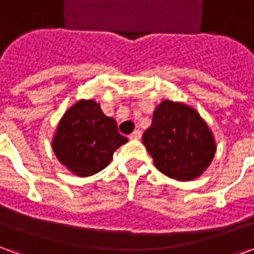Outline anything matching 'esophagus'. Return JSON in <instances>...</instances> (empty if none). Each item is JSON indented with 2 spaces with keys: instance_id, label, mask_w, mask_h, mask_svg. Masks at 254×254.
Masks as SVG:
<instances>
[{
  "instance_id": "esophagus-1",
  "label": "esophagus",
  "mask_w": 254,
  "mask_h": 254,
  "mask_svg": "<svg viewBox=\"0 0 254 254\" xmlns=\"http://www.w3.org/2000/svg\"><path fill=\"white\" fill-rule=\"evenodd\" d=\"M140 137H141V133H140V130H134L132 134H129V138H130V140H138Z\"/></svg>"
}]
</instances>
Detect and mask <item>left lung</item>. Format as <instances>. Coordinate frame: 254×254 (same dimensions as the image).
I'll return each instance as SVG.
<instances>
[{"label":"left lung","instance_id":"obj_1","mask_svg":"<svg viewBox=\"0 0 254 254\" xmlns=\"http://www.w3.org/2000/svg\"><path fill=\"white\" fill-rule=\"evenodd\" d=\"M143 143L165 176L190 181L202 174L216 151L212 132L194 109L163 100L154 111Z\"/></svg>","mask_w":254,"mask_h":254}]
</instances>
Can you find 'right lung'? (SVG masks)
I'll list each match as a JSON object with an SVG mask.
<instances>
[{"instance_id": "1", "label": "right lung", "mask_w": 254, "mask_h": 254, "mask_svg": "<svg viewBox=\"0 0 254 254\" xmlns=\"http://www.w3.org/2000/svg\"><path fill=\"white\" fill-rule=\"evenodd\" d=\"M127 138L95 100H78L64 114L53 138V151L67 170L89 177L103 170Z\"/></svg>"}]
</instances>
